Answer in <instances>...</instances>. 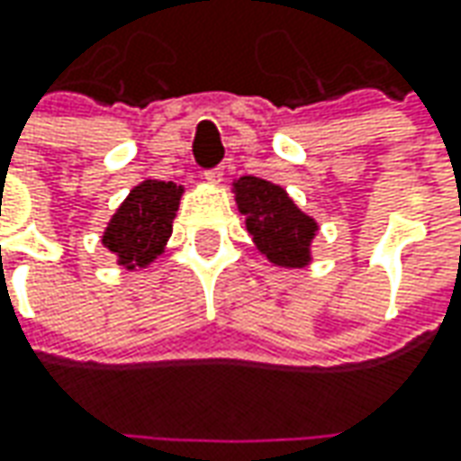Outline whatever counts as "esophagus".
Segmentation results:
<instances>
[{"mask_svg":"<svg viewBox=\"0 0 461 461\" xmlns=\"http://www.w3.org/2000/svg\"><path fill=\"white\" fill-rule=\"evenodd\" d=\"M204 179H207V182H212V185H218V182L222 179V167L207 168V171H204Z\"/></svg>","mask_w":461,"mask_h":461,"instance_id":"obj_1","label":"esophagus"}]
</instances>
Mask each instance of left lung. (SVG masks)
I'll list each match as a JSON object with an SVG mask.
<instances>
[{"label": "left lung", "mask_w": 461, "mask_h": 461, "mask_svg": "<svg viewBox=\"0 0 461 461\" xmlns=\"http://www.w3.org/2000/svg\"><path fill=\"white\" fill-rule=\"evenodd\" d=\"M236 200L258 251L279 267H305L318 225L287 197L282 186L258 176H240Z\"/></svg>", "instance_id": "8db88e82"}]
</instances>
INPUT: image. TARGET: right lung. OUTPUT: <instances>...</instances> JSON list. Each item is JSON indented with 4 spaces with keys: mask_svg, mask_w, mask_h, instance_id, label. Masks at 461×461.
Returning <instances> with one entry per match:
<instances>
[{
    "mask_svg": "<svg viewBox=\"0 0 461 461\" xmlns=\"http://www.w3.org/2000/svg\"><path fill=\"white\" fill-rule=\"evenodd\" d=\"M179 197L182 186L149 179L135 186L128 200L117 207L102 240L113 254H117L122 267H146L161 254L171 236V221L176 215Z\"/></svg>",
    "mask_w": 461,
    "mask_h": 461,
    "instance_id": "1",
    "label": "right lung"
}]
</instances>
